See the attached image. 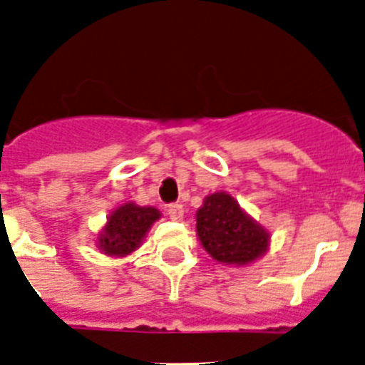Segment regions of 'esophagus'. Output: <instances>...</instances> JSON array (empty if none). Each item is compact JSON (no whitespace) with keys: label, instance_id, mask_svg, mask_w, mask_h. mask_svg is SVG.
Here are the masks:
<instances>
[{"label":"esophagus","instance_id":"34e87169","mask_svg":"<svg viewBox=\"0 0 365 365\" xmlns=\"http://www.w3.org/2000/svg\"><path fill=\"white\" fill-rule=\"evenodd\" d=\"M167 215L170 216V220H182L183 205L182 203H169L167 205Z\"/></svg>","mask_w":365,"mask_h":365}]
</instances>
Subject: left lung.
<instances>
[{"label": "left lung", "instance_id": "obj_1", "mask_svg": "<svg viewBox=\"0 0 365 365\" xmlns=\"http://www.w3.org/2000/svg\"><path fill=\"white\" fill-rule=\"evenodd\" d=\"M196 231L205 251L223 264L245 265L264 255L269 236L232 196L215 192L196 212Z\"/></svg>", "mask_w": 365, "mask_h": 365}]
</instances>
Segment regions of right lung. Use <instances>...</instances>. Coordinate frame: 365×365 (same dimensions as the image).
Instances as JSON below:
<instances>
[{
    "label": "right lung",
    "mask_w": 365,
    "mask_h": 365,
    "mask_svg": "<svg viewBox=\"0 0 365 365\" xmlns=\"http://www.w3.org/2000/svg\"><path fill=\"white\" fill-rule=\"evenodd\" d=\"M158 218L160 212L154 207H138L133 203L118 207L100 236L98 247L105 255H129L142 244L145 232Z\"/></svg>",
    "instance_id": "1"
}]
</instances>
